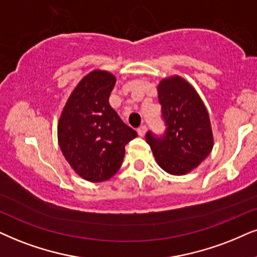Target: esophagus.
<instances>
[{"label": "esophagus", "instance_id": "34e87169", "mask_svg": "<svg viewBox=\"0 0 257 257\" xmlns=\"http://www.w3.org/2000/svg\"><path fill=\"white\" fill-rule=\"evenodd\" d=\"M146 132H147V126L146 125H140L139 128H138V134L141 136V138H144V136L146 135Z\"/></svg>", "mask_w": 257, "mask_h": 257}]
</instances>
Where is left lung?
<instances>
[{
	"instance_id": "8db88e82",
	"label": "left lung",
	"mask_w": 257,
	"mask_h": 257,
	"mask_svg": "<svg viewBox=\"0 0 257 257\" xmlns=\"http://www.w3.org/2000/svg\"><path fill=\"white\" fill-rule=\"evenodd\" d=\"M158 97L167 128L161 138L148 132L146 141L162 170L173 175L190 173L213 148L209 112L196 89L180 76L164 78Z\"/></svg>"
}]
</instances>
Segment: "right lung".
<instances>
[{"label":"right lung","mask_w":257,"mask_h":257,"mask_svg":"<svg viewBox=\"0 0 257 257\" xmlns=\"http://www.w3.org/2000/svg\"><path fill=\"white\" fill-rule=\"evenodd\" d=\"M116 77L93 70L82 78L58 121V142L72 170L91 183L110 179L121 167L125 145L138 136L109 104Z\"/></svg>","instance_id":"add662e5"}]
</instances>
